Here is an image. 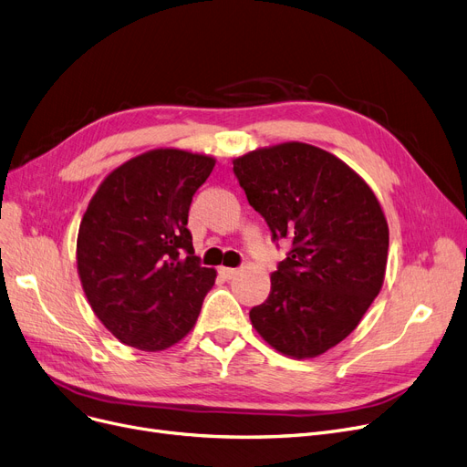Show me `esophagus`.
<instances>
[{"mask_svg": "<svg viewBox=\"0 0 467 467\" xmlns=\"http://www.w3.org/2000/svg\"><path fill=\"white\" fill-rule=\"evenodd\" d=\"M219 275L223 278H233L238 275V269H233V267H219Z\"/></svg>", "mask_w": 467, "mask_h": 467, "instance_id": "1", "label": "esophagus"}]
</instances>
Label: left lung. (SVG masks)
I'll use <instances>...</instances> for the list:
<instances>
[{
	"instance_id": "8db88e82",
	"label": "left lung",
	"mask_w": 467,
	"mask_h": 467,
	"mask_svg": "<svg viewBox=\"0 0 467 467\" xmlns=\"http://www.w3.org/2000/svg\"><path fill=\"white\" fill-rule=\"evenodd\" d=\"M273 242L290 240L265 303L250 311L275 349L317 357L346 339L379 294L389 231L370 187L334 154L286 143L234 161Z\"/></svg>"
}]
</instances>
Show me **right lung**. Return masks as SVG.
<instances>
[{
	"mask_svg": "<svg viewBox=\"0 0 467 467\" xmlns=\"http://www.w3.org/2000/svg\"><path fill=\"white\" fill-rule=\"evenodd\" d=\"M213 158L175 149L114 170L91 198L78 234V273L100 322L140 351L183 339L212 290L189 231L194 192Z\"/></svg>",
	"mask_w": 467,
	"mask_h": 467,
	"instance_id": "obj_1",
	"label": "right lung"
}]
</instances>
